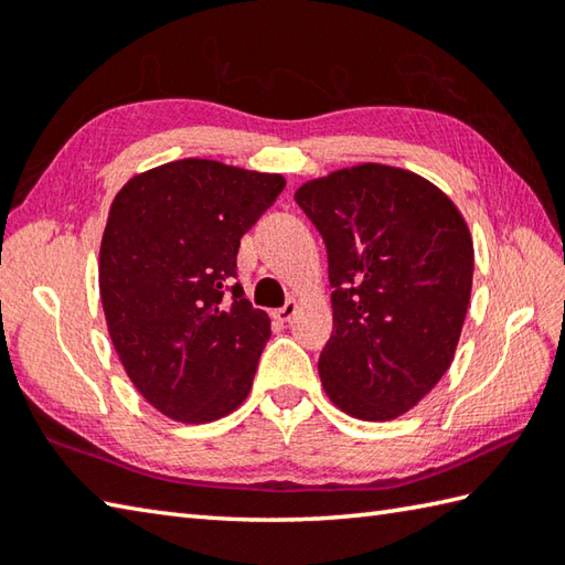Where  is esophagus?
Returning <instances> with one entry per match:
<instances>
[{
	"instance_id": "1",
	"label": "esophagus",
	"mask_w": 565,
	"mask_h": 565,
	"mask_svg": "<svg viewBox=\"0 0 565 565\" xmlns=\"http://www.w3.org/2000/svg\"><path fill=\"white\" fill-rule=\"evenodd\" d=\"M296 310H298V303H296V301H289L286 306H281V308H276V310H274V320H279V322H289V320L296 316Z\"/></svg>"
}]
</instances>
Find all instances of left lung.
I'll return each instance as SVG.
<instances>
[{"label":"left lung","mask_w":565,"mask_h":565,"mask_svg":"<svg viewBox=\"0 0 565 565\" xmlns=\"http://www.w3.org/2000/svg\"><path fill=\"white\" fill-rule=\"evenodd\" d=\"M296 203L328 249L322 388L369 423L407 413L447 374L461 338L473 284L466 221L427 179L374 162L313 179Z\"/></svg>","instance_id":"8db88e82"}]
</instances>
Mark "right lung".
I'll return each instance as SVG.
<instances>
[{
  "mask_svg": "<svg viewBox=\"0 0 565 565\" xmlns=\"http://www.w3.org/2000/svg\"><path fill=\"white\" fill-rule=\"evenodd\" d=\"M284 184L189 158L116 194L99 252L106 326L128 379L167 417L213 423L247 398L271 322L233 284L237 249Z\"/></svg>",
  "mask_w": 565,
  "mask_h": 565,
  "instance_id": "1",
  "label": "right lung"
}]
</instances>
